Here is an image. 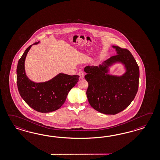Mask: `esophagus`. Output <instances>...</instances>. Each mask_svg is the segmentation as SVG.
Masks as SVG:
<instances>
[{"instance_id": "1", "label": "esophagus", "mask_w": 160, "mask_h": 160, "mask_svg": "<svg viewBox=\"0 0 160 160\" xmlns=\"http://www.w3.org/2000/svg\"><path fill=\"white\" fill-rule=\"evenodd\" d=\"M78 75L80 76V78L82 79V78H84V73L82 72V71H80L79 73H78Z\"/></svg>"}]
</instances>
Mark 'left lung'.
I'll return each instance as SVG.
<instances>
[{"mask_svg": "<svg viewBox=\"0 0 160 160\" xmlns=\"http://www.w3.org/2000/svg\"><path fill=\"white\" fill-rule=\"evenodd\" d=\"M117 55L99 65L84 68L88 82L86 94L90 105L105 114H116L127 108L137 95L139 87V68L131 52L113 46ZM122 62L126 72L120 77L108 74L109 66Z\"/></svg>", "mask_w": 160, "mask_h": 160, "instance_id": "left-lung-1", "label": "left lung"}]
</instances>
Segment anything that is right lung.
<instances>
[{
  "label": "right lung",
  "mask_w": 160,
  "mask_h": 160,
  "mask_svg": "<svg viewBox=\"0 0 160 160\" xmlns=\"http://www.w3.org/2000/svg\"><path fill=\"white\" fill-rule=\"evenodd\" d=\"M36 42L33 44H37ZM32 45L25 50L17 68V84L21 97L32 109L41 113H49L59 109L66 101L70 90L78 82V75L59 73L50 80L35 82L28 78L25 60Z\"/></svg>",
  "instance_id": "add662e5"
}]
</instances>
